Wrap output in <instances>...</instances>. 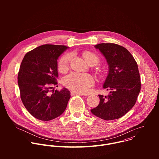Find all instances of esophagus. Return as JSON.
Returning <instances> with one entry per match:
<instances>
[{
  "mask_svg": "<svg viewBox=\"0 0 159 159\" xmlns=\"http://www.w3.org/2000/svg\"><path fill=\"white\" fill-rule=\"evenodd\" d=\"M71 95L72 96H74V95H79V96H85V94H82V93H77V92H75V91H72L71 92Z\"/></svg>",
  "mask_w": 159,
  "mask_h": 159,
  "instance_id": "34e87169",
  "label": "esophagus"
}]
</instances>
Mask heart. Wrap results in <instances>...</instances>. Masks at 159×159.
<instances>
[{"instance_id":"b5f03b06","label":"heart","mask_w":159,"mask_h":159,"mask_svg":"<svg viewBox=\"0 0 159 159\" xmlns=\"http://www.w3.org/2000/svg\"><path fill=\"white\" fill-rule=\"evenodd\" d=\"M85 61L89 63L90 61L95 60L99 61L98 57L93 53L85 52L83 54ZM71 58L70 55H66L61 58L58 63V69L61 72L66 70L69 66ZM63 84L69 89L79 93H86L89 89L94 84V77L89 74H82L73 72L66 76L63 80Z\"/></svg>"}]
</instances>
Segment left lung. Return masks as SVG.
I'll list each match as a JSON object with an SVG mask.
<instances>
[{"label":"left lung","instance_id":"left-lung-1","mask_svg":"<svg viewBox=\"0 0 159 159\" xmlns=\"http://www.w3.org/2000/svg\"><path fill=\"white\" fill-rule=\"evenodd\" d=\"M94 47L105 57L109 66L103 88L107 96L98 95L99 105L90 110L104 120L123 116L134 106L141 89L138 65L127 49L114 43H100Z\"/></svg>","mask_w":159,"mask_h":159}]
</instances>
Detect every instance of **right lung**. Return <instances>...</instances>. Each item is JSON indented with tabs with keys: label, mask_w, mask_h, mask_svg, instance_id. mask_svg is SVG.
I'll return each mask as SVG.
<instances>
[{
	"label": "right lung",
	"mask_w": 159,
	"mask_h": 159,
	"mask_svg": "<svg viewBox=\"0 0 159 159\" xmlns=\"http://www.w3.org/2000/svg\"><path fill=\"white\" fill-rule=\"evenodd\" d=\"M67 48L64 45L43 44L28 52L21 62L17 77L21 101L38 120L58 117L70 98V92L65 87L60 91L51 90L58 84L57 60Z\"/></svg>",
	"instance_id": "obj_1"
}]
</instances>
